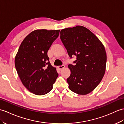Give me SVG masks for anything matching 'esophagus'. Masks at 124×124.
Wrapping results in <instances>:
<instances>
[{
  "label": "esophagus",
  "instance_id": "1",
  "mask_svg": "<svg viewBox=\"0 0 124 124\" xmlns=\"http://www.w3.org/2000/svg\"><path fill=\"white\" fill-rule=\"evenodd\" d=\"M59 69H60V70H61V69L64 68H65V65H60V66H59L58 67Z\"/></svg>",
  "mask_w": 124,
  "mask_h": 124
}]
</instances>
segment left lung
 <instances>
[{"mask_svg": "<svg viewBox=\"0 0 124 124\" xmlns=\"http://www.w3.org/2000/svg\"><path fill=\"white\" fill-rule=\"evenodd\" d=\"M60 39L71 58L76 55L75 65L69 64V88L78 94L85 95L96 88L106 71L107 55L99 39L82 26L69 27L60 31Z\"/></svg>", "mask_w": 124, "mask_h": 124, "instance_id": "obj_1", "label": "left lung"}]
</instances>
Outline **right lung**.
<instances>
[{
  "label": "right lung",
  "mask_w": 124,
  "mask_h": 124,
  "mask_svg": "<svg viewBox=\"0 0 124 124\" xmlns=\"http://www.w3.org/2000/svg\"><path fill=\"white\" fill-rule=\"evenodd\" d=\"M60 30H36L22 42L15 59L17 72L28 91L44 95L53 88L59 74L49 61L47 52Z\"/></svg>",
  "instance_id": "obj_1"
}]
</instances>
